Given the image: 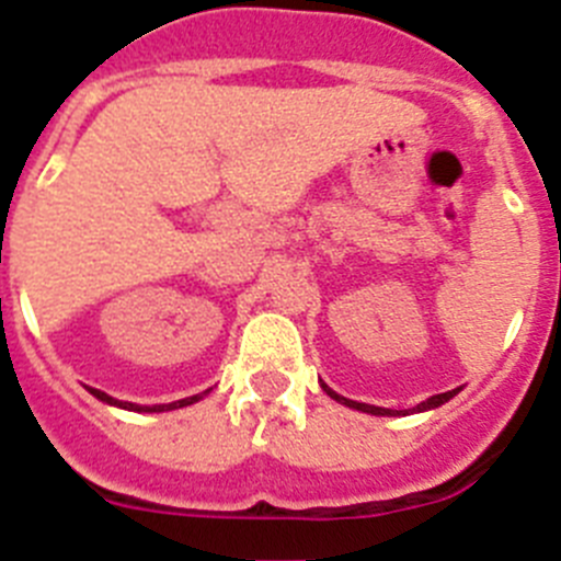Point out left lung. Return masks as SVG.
<instances>
[{
    "label": "left lung",
    "instance_id": "obj_1",
    "mask_svg": "<svg viewBox=\"0 0 561 561\" xmlns=\"http://www.w3.org/2000/svg\"><path fill=\"white\" fill-rule=\"evenodd\" d=\"M323 390L329 392V396H332L334 401H340V404H345V407H352V410H359V412H368V415H396V412L392 410H385V407H370V404H357V401H348V399H343V396H337V392L334 390H329L327 385H323ZM459 392V387L457 390H448V392H439V396H432V399H426V401H421V404L415 407V412H423V410H434V407H439V404H446L448 399H454V396H457Z\"/></svg>",
    "mask_w": 561,
    "mask_h": 561
}]
</instances>
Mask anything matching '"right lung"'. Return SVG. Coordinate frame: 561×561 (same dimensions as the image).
<instances>
[{"label":"right lung","mask_w":561,"mask_h":561,"mask_svg":"<svg viewBox=\"0 0 561 561\" xmlns=\"http://www.w3.org/2000/svg\"><path fill=\"white\" fill-rule=\"evenodd\" d=\"M91 392L93 396H96L99 401H107V404H115V407H124V410H135V412H165V410H176V407H187V404H193V401H198L204 396V392H198V396H191V399H182V401H174V404H154V407H138V404H127V401H115V399H110L107 392H102V390H93L91 387Z\"/></svg>","instance_id":"obj_1"}]
</instances>
